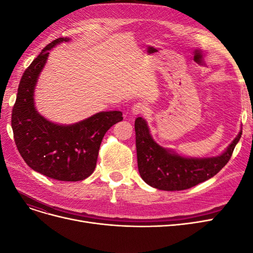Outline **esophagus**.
Instances as JSON below:
<instances>
[{
  "instance_id": "obj_1",
  "label": "esophagus",
  "mask_w": 253,
  "mask_h": 253,
  "mask_svg": "<svg viewBox=\"0 0 253 253\" xmlns=\"http://www.w3.org/2000/svg\"><path fill=\"white\" fill-rule=\"evenodd\" d=\"M148 111V108L147 105H145L144 103L142 102H138V103H135L132 109H131V113L133 115H140V114H144L145 112Z\"/></svg>"
}]
</instances>
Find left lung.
Listing matches in <instances>:
<instances>
[{
	"instance_id": "8db88e82",
	"label": "left lung",
	"mask_w": 253,
	"mask_h": 253,
	"mask_svg": "<svg viewBox=\"0 0 253 253\" xmlns=\"http://www.w3.org/2000/svg\"><path fill=\"white\" fill-rule=\"evenodd\" d=\"M135 133L141 178L158 190L180 191L208 180L223 169L241 138L242 129L221 154L204 158L181 156L159 145L153 139L147 121L142 117L135 120Z\"/></svg>"
}]
</instances>
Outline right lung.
Returning <instances> with one entry per match:
<instances>
[{
	"mask_svg": "<svg viewBox=\"0 0 253 253\" xmlns=\"http://www.w3.org/2000/svg\"><path fill=\"white\" fill-rule=\"evenodd\" d=\"M70 40L52 41L26 68L12 109L11 126L19 153L34 171L61 181H79L94 172L104 134L124 118L120 111L99 112L66 126L51 122L37 111L35 89L48 50Z\"/></svg>",
	"mask_w": 253,
	"mask_h": 253,
	"instance_id": "1",
	"label": "right lung"
}]
</instances>
